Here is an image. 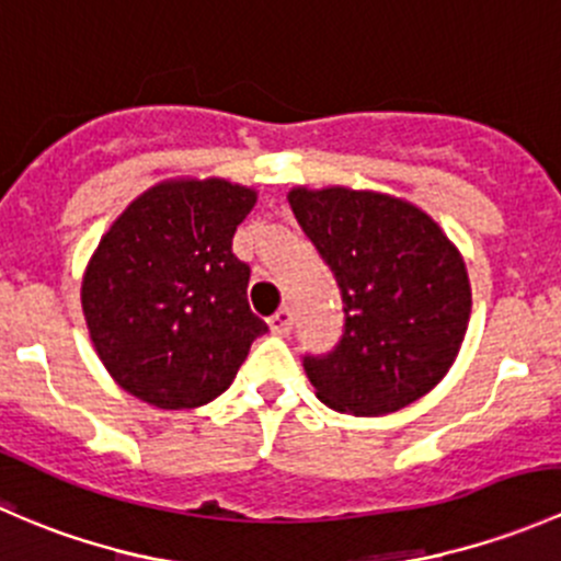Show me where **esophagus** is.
<instances>
[{
	"instance_id": "34e87169",
	"label": "esophagus",
	"mask_w": 561,
	"mask_h": 561,
	"mask_svg": "<svg viewBox=\"0 0 561 561\" xmlns=\"http://www.w3.org/2000/svg\"><path fill=\"white\" fill-rule=\"evenodd\" d=\"M268 328H271V333H276V336H287V333L293 331V312H290V309H279V312H276L268 320Z\"/></svg>"
}]
</instances>
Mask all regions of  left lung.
<instances>
[{
    "instance_id": "obj_1",
    "label": "left lung",
    "mask_w": 561,
    "mask_h": 561,
    "mask_svg": "<svg viewBox=\"0 0 561 561\" xmlns=\"http://www.w3.org/2000/svg\"><path fill=\"white\" fill-rule=\"evenodd\" d=\"M287 201L344 304L336 350L304 358L317 399L386 415L426 396L456 364L472 314L458 247L423 208L388 192L293 186Z\"/></svg>"
}]
</instances>
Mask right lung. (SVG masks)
Listing matches in <instances>:
<instances>
[{
  "label": "right lung",
  "mask_w": 561,
  "mask_h": 561,
  "mask_svg": "<svg viewBox=\"0 0 561 561\" xmlns=\"http://www.w3.org/2000/svg\"><path fill=\"white\" fill-rule=\"evenodd\" d=\"M254 203L252 186L184 175L113 219L83 271L81 307L98 358L127 393L160 410L208 404L268 331L233 254Z\"/></svg>",
  "instance_id": "obj_1"
}]
</instances>
